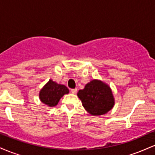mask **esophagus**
I'll use <instances>...</instances> for the list:
<instances>
[{
    "label": "esophagus",
    "mask_w": 155,
    "mask_h": 155,
    "mask_svg": "<svg viewBox=\"0 0 155 155\" xmlns=\"http://www.w3.org/2000/svg\"><path fill=\"white\" fill-rule=\"evenodd\" d=\"M71 92L73 94H76V92H77V89L75 88V89H71Z\"/></svg>",
    "instance_id": "obj_1"
}]
</instances>
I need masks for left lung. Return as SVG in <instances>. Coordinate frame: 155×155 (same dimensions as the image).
<instances>
[{
    "label": "left lung",
    "mask_w": 155,
    "mask_h": 155,
    "mask_svg": "<svg viewBox=\"0 0 155 155\" xmlns=\"http://www.w3.org/2000/svg\"><path fill=\"white\" fill-rule=\"evenodd\" d=\"M77 95L85 109L94 116L105 114L114 104L111 89L99 80H92L87 84Z\"/></svg>",
    "instance_id": "1"
}]
</instances>
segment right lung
<instances>
[{
    "label": "right lung",
    "instance_id": "add662e5",
    "mask_svg": "<svg viewBox=\"0 0 155 155\" xmlns=\"http://www.w3.org/2000/svg\"><path fill=\"white\" fill-rule=\"evenodd\" d=\"M68 89L65 85L58 84L54 81L49 80V82L40 91L39 97L44 104L52 107L56 106L60 99L65 94H68Z\"/></svg>",
    "mask_w": 155,
    "mask_h": 155
}]
</instances>
